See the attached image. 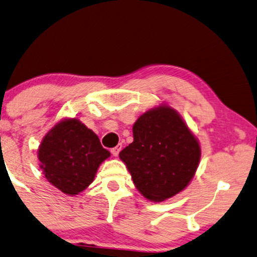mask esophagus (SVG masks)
Returning a JSON list of instances; mask_svg holds the SVG:
<instances>
[{
	"instance_id": "obj_1",
	"label": "esophagus",
	"mask_w": 257,
	"mask_h": 257,
	"mask_svg": "<svg viewBox=\"0 0 257 257\" xmlns=\"http://www.w3.org/2000/svg\"><path fill=\"white\" fill-rule=\"evenodd\" d=\"M121 149H122L121 143H119V145H117L116 147H114V148L110 150L111 154H112V156H117L118 154H119V152H121Z\"/></svg>"
}]
</instances>
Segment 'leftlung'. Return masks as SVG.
I'll return each mask as SVG.
<instances>
[{
	"label": "left lung",
	"instance_id": "1",
	"mask_svg": "<svg viewBox=\"0 0 257 257\" xmlns=\"http://www.w3.org/2000/svg\"><path fill=\"white\" fill-rule=\"evenodd\" d=\"M134 141L119 153L135 187L161 202L186 188L196 173L201 147L175 109L160 104L133 125Z\"/></svg>",
	"mask_w": 257,
	"mask_h": 257
}]
</instances>
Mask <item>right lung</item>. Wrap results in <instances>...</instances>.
I'll use <instances>...</instances> for the list:
<instances>
[{"instance_id":"1","label":"right lung","mask_w":257,"mask_h":257,"mask_svg":"<svg viewBox=\"0 0 257 257\" xmlns=\"http://www.w3.org/2000/svg\"><path fill=\"white\" fill-rule=\"evenodd\" d=\"M109 156L97 135L75 117L57 122L37 149L40 168L48 182L67 195L88 188Z\"/></svg>"}]
</instances>
